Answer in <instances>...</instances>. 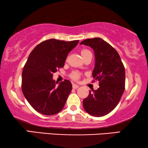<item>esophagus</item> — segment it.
<instances>
[{"mask_svg": "<svg viewBox=\"0 0 148 148\" xmlns=\"http://www.w3.org/2000/svg\"><path fill=\"white\" fill-rule=\"evenodd\" d=\"M79 87V86L78 85L75 84H73V89H77V88H78Z\"/></svg>", "mask_w": 148, "mask_h": 148, "instance_id": "34e87169", "label": "esophagus"}]
</instances>
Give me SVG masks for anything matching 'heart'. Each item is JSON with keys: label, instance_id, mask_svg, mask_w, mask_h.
Masks as SVG:
<instances>
[{"label": "heart", "instance_id": "1", "mask_svg": "<svg viewBox=\"0 0 148 148\" xmlns=\"http://www.w3.org/2000/svg\"><path fill=\"white\" fill-rule=\"evenodd\" d=\"M89 52H90V51H89V50H86V49H84V50H82V52H81V54H82V55L83 56L84 55H85L86 54L89 53ZM70 77H71V78L73 79V80H78L80 77V74H79V73H78L77 71H74V72L71 73V74L70 75Z\"/></svg>", "mask_w": 148, "mask_h": 148}]
</instances>
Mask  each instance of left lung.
Returning <instances> with one entry per match:
<instances>
[{
    "label": "left lung",
    "mask_w": 148,
    "mask_h": 148,
    "mask_svg": "<svg viewBox=\"0 0 148 148\" xmlns=\"http://www.w3.org/2000/svg\"><path fill=\"white\" fill-rule=\"evenodd\" d=\"M80 44L94 50L95 67L92 76L99 82L98 90L90 91L83 100V106L92 116H105L115 108L125 91L124 65L116 50L102 38L87 39Z\"/></svg>",
    "instance_id": "obj_1"
}]
</instances>
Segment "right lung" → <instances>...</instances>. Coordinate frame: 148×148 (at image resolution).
Returning <instances> with one entry per match:
<instances>
[{
    "mask_svg": "<svg viewBox=\"0 0 148 148\" xmlns=\"http://www.w3.org/2000/svg\"><path fill=\"white\" fill-rule=\"evenodd\" d=\"M78 43L79 40L49 39L40 43L30 53L22 72V92L40 114L53 115L63 108L72 84L65 79L56 86L52 76L63 67L69 52Z\"/></svg>",
    "mask_w": 148,
    "mask_h": 148,
    "instance_id": "obj_1",
    "label": "right lung"
}]
</instances>
